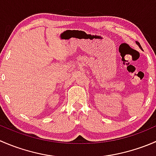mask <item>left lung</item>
<instances>
[{
  "label": "left lung",
  "mask_w": 156,
  "mask_h": 156,
  "mask_svg": "<svg viewBox=\"0 0 156 156\" xmlns=\"http://www.w3.org/2000/svg\"><path fill=\"white\" fill-rule=\"evenodd\" d=\"M136 44H137L138 46L140 47V48H141V49H142V48H141V46H140V43H139V42H136Z\"/></svg>",
  "instance_id": "left-lung-1"
}]
</instances>
